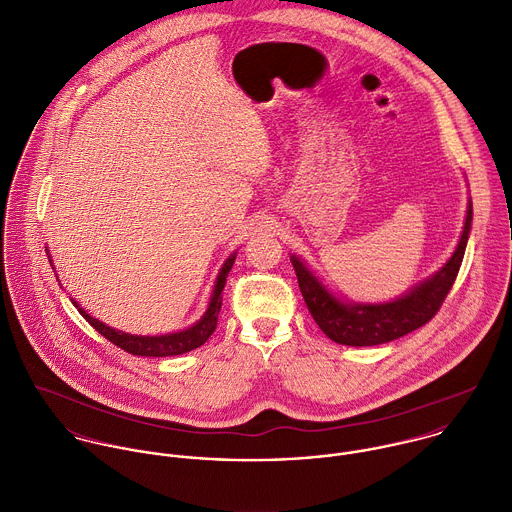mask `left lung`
I'll return each instance as SVG.
<instances>
[{
	"label": "left lung",
	"instance_id": "left-lung-1",
	"mask_svg": "<svg viewBox=\"0 0 512 512\" xmlns=\"http://www.w3.org/2000/svg\"><path fill=\"white\" fill-rule=\"evenodd\" d=\"M471 221L473 205L469 203L465 229L457 251L453 253L449 263L437 275H433L401 299L383 305L341 303L317 281V277L297 257H291L299 289L311 317L329 339L349 347H371L389 343L427 325L441 309L459 275L469 241Z\"/></svg>",
	"mask_w": 512,
	"mask_h": 512
}]
</instances>
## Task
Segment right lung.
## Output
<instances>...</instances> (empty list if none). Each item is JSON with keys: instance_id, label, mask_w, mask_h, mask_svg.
<instances>
[{"instance_id": "right-lung-1", "label": "right lung", "mask_w": 512, "mask_h": 512, "mask_svg": "<svg viewBox=\"0 0 512 512\" xmlns=\"http://www.w3.org/2000/svg\"><path fill=\"white\" fill-rule=\"evenodd\" d=\"M235 263V253L223 263L221 273L217 277L215 289H213V297L211 303L205 311V315L201 317V321H197L193 327L179 331V333H169V335H159V337H139V335H129V333H121L115 331L111 327H107L105 323H99L97 319H93L91 315H87L83 309H77L83 319L97 331L101 333L107 341H111L113 345H117L119 349H123L129 355H137V357H171V355H183L187 351H193L197 347H201L211 333L217 327V317L221 311V303H223V287L227 281V275L231 271ZM77 307V303H73Z\"/></svg>"}]
</instances>
